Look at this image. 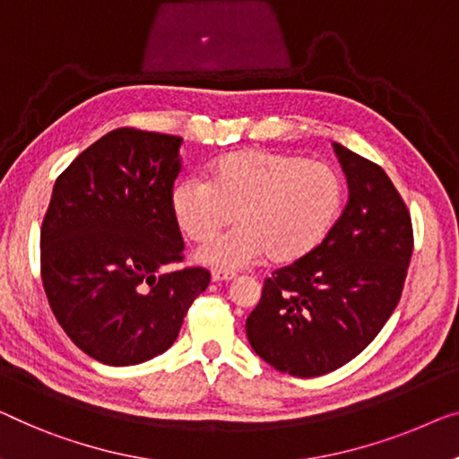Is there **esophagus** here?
Wrapping results in <instances>:
<instances>
[{"label":"esophagus","instance_id":"34e87169","mask_svg":"<svg viewBox=\"0 0 459 459\" xmlns=\"http://www.w3.org/2000/svg\"><path fill=\"white\" fill-rule=\"evenodd\" d=\"M232 278H237L235 272H224V270L212 272V280H214V282H229Z\"/></svg>","mask_w":459,"mask_h":459}]
</instances>
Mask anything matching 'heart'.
<instances>
[{"mask_svg":"<svg viewBox=\"0 0 459 459\" xmlns=\"http://www.w3.org/2000/svg\"><path fill=\"white\" fill-rule=\"evenodd\" d=\"M340 204L342 181L330 164L259 150L222 156L210 181H181L170 197L177 224L195 243L212 241L237 214L241 229L200 251L202 262L230 270L265 253L276 264L309 255L336 222Z\"/></svg>","mask_w":459,"mask_h":459,"instance_id":"obj_1","label":"heart"}]
</instances>
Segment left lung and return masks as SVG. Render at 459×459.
I'll list each match as a JSON object with an SVG mask.
<instances>
[{
  "label": "left lung",
  "mask_w": 459,
  "mask_h": 459,
  "mask_svg": "<svg viewBox=\"0 0 459 459\" xmlns=\"http://www.w3.org/2000/svg\"><path fill=\"white\" fill-rule=\"evenodd\" d=\"M348 204L309 255L264 280L245 324L253 351L295 377L332 373L365 351L392 316L412 257V221L379 164L333 143Z\"/></svg>",
  "instance_id": "8db88e82"
}]
</instances>
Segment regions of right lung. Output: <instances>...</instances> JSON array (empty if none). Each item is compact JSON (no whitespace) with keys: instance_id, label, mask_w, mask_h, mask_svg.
<instances>
[{"instance_id":"add662e5","label":"right lung","mask_w":459,"mask_h":459,"mask_svg":"<svg viewBox=\"0 0 459 459\" xmlns=\"http://www.w3.org/2000/svg\"><path fill=\"white\" fill-rule=\"evenodd\" d=\"M179 135L119 127L88 146L53 186L40 229V276L59 325L111 367L159 357L179 336L210 272L183 268L170 197Z\"/></svg>"}]
</instances>
